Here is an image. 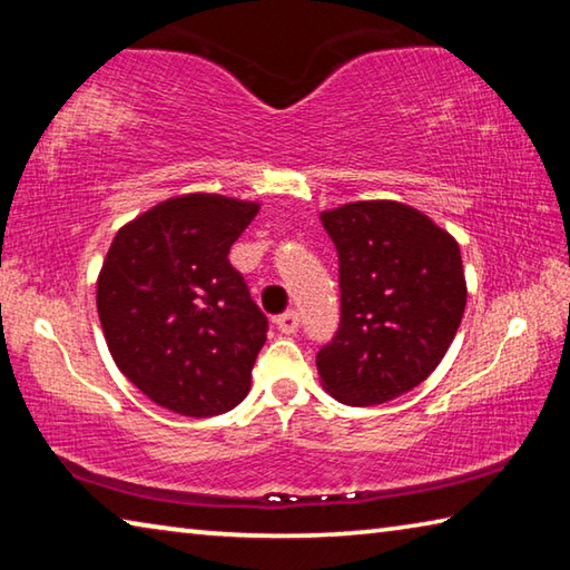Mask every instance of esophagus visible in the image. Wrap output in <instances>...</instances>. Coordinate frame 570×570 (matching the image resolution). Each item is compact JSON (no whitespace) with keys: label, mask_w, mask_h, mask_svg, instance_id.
<instances>
[{"label":"esophagus","mask_w":570,"mask_h":570,"mask_svg":"<svg viewBox=\"0 0 570 570\" xmlns=\"http://www.w3.org/2000/svg\"><path fill=\"white\" fill-rule=\"evenodd\" d=\"M276 330L282 334H294L298 330V314L296 312H284L276 316Z\"/></svg>","instance_id":"obj_1"}]
</instances>
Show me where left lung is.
<instances>
[{"instance_id":"1","label":"left lung","mask_w":570,"mask_h":570,"mask_svg":"<svg viewBox=\"0 0 570 570\" xmlns=\"http://www.w3.org/2000/svg\"><path fill=\"white\" fill-rule=\"evenodd\" d=\"M340 256L342 320L316 354L322 387L352 407L417 387L448 354L468 304L458 240L397 200L322 210Z\"/></svg>"}]
</instances>
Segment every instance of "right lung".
<instances>
[{
	"instance_id": "obj_1",
	"label": "right lung",
	"mask_w": 570,
	"mask_h": 570,
	"mask_svg": "<svg viewBox=\"0 0 570 570\" xmlns=\"http://www.w3.org/2000/svg\"><path fill=\"white\" fill-rule=\"evenodd\" d=\"M262 204L186 193L128 220L98 276V316L118 370L183 417L234 410L268 322L228 262Z\"/></svg>"
}]
</instances>
